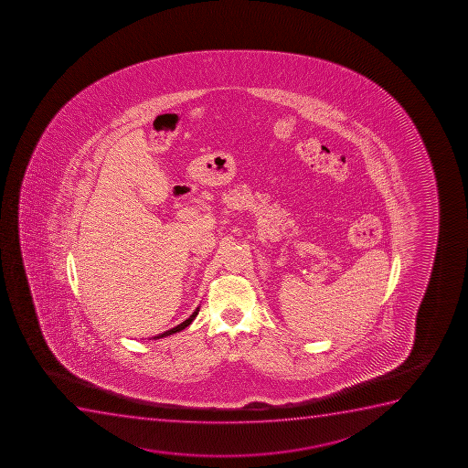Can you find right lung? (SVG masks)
<instances>
[{
    "label": "right lung",
    "mask_w": 468,
    "mask_h": 468,
    "mask_svg": "<svg viewBox=\"0 0 468 468\" xmlns=\"http://www.w3.org/2000/svg\"><path fill=\"white\" fill-rule=\"evenodd\" d=\"M198 314V308L194 312L189 318L186 319V321H183L182 324L176 325V327H174V329L167 330V332H165V334H161V335L154 336V338H163V336L172 335V334H176V332H180V330L185 329V327H187V325L191 324L193 323L194 318L197 316Z\"/></svg>",
    "instance_id": "add662e5"
}]
</instances>
